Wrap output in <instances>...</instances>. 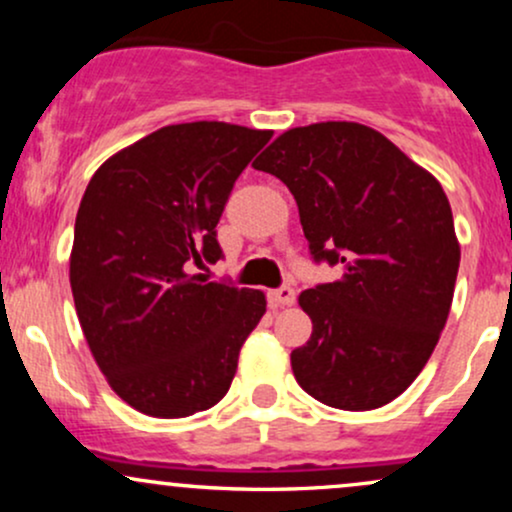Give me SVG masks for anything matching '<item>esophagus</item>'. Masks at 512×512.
Returning <instances> with one entry per match:
<instances>
[{"mask_svg": "<svg viewBox=\"0 0 512 512\" xmlns=\"http://www.w3.org/2000/svg\"><path fill=\"white\" fill-rule=\"evenodd\" d=\"M269 298H272L274 305H291L296 301V291H293L291 286H281V289H274L269 293Z\"/></svg>", "mask_w": 512, "mask_h": 512, "instance_id": "1", "label": "esophagus"}]
</instances>
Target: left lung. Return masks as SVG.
<instances>
[{
	"label": "left lung",
	"instance_id": "8db88e82",
	"mask_svg": "<svg viewBox=\"0 0 512 512\" xmlns=\"http://www.w3.org/2000/svg\"><path fill=\"white\" fill-rule=\"evenodd\" d=\"M252 166L291 190L313 260L344 269L298 296L313 320L291 354L298 385L334 409L392 402L431 358L455 293L460 243L443 187L358 122L293 127Z\"/></svg>",
	"mask_w": 512,
	"mask_h": 512
}]
</instances>
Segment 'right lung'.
<instances>
[{
    "mask_svg": "<svg viewBox=\"0 0 512 512\" xmlns=\"http://www.w3.org/2000/svg\"><path fill=\"white\" fill-rule=\"evenodd\" d=\"M272 129L168 125L93 173L74 226L69 284L115 395L156 419L211 409L267 310L262 291L207 281L233 182Z\"/></svg>",
    "mask_w": 512,
    "mask_h": 512,
    "instance_id": "obj_1",
    "label": "right lung"
}]
</instances>
